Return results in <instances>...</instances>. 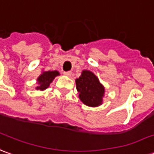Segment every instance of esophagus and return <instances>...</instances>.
Returning <instances> with one entry per match:
<instances>
[{"mask_svg":"<svg viewBox=\"0 0 154 154\" xmlns=\"http://www.w3.org/2000/svg\"><path fill=\"white\" fill-rule=\"evenodd\" d=\"M64 75H66V76H71L72 72L71 71H65L64 72Z\"/></svg>","mask_w":154,"mask_h":154,"instance_id":"1","label":"esophagus"}]
</instances>
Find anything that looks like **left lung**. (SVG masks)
I'll list each match as a JSON object with an SVG mask.
<instances>
[{
	"label": "left lung",
	"instance_id": "left-lung-1",
	"mask_svg": "<svg viewBox=\"0 0 154 154\" xmlns=\"http://www.w3.org/2000/svg\"><path fill=\"white\" fill-rule=\"evenodd\" d=\"M79 99L88 106L95 107L102 103L104 88L92 72L84 70L81 76L75 80Z\"/></svg>",
	"mask_w": 154,
	"mask_h": 154
}]
</instances>
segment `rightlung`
Listing matches in <instances>:
<instances>
[{
    "mask_svg": "<svg viewBox=\"0 0 154 154\" xmlns=\"http://www.w3.org/2000/svg\"><path fill=\"white\" fill-rule=\"evenodd\" d=\"M59 75L60 74L58 71H45L42 73V75H40V77L38 78L39 86H37L36 89L40 90L47 89L50 84L53 81V79Z\"/></svg>",
    "mask_w": 154,
    "mask_h": 154,
    "instance_id": "add662e5",
    "label": "right lung"
}]
</instances>
